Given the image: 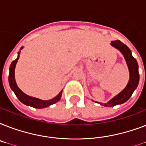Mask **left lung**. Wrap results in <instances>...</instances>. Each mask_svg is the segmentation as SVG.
I'll list each match as a JSON object with an SVG mask.
<instances>
[{
	"instance_id": "1",
	"label": "left lung",
	"mask_w": 146,
	"mask_h": 146,
	"mask_svg": "<svg viewBox=\"0 0 146 146\" xmlns=\"http://www.w3.org/2000/svg\"><path fill=\"white\" fill-rule=\"evenodd\" d=\"M111 45L120 50V53L124 57L129 72V79L127 86L125 87L118 95L114 96L113 98H111L109 102H108L107 103H102V102L95 101V102L98 103L104 107H113L117 104H123L131 97L133 92L136 90L138 86L139 82L138 63L136 61V60L133 57L130 49L119 40L112 41Z\"/></svg>"
}]
</instances>
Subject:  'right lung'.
<instances>
[{"label":"right lung","mask_w":146,"mask_h":146,"mask_svg":"<svg viewBox=\"0 0 146 146\" xmlns=\"http://www.w3.org/2000/svg\"><path fill=\"white\" fill-rule=\"evenodd\" d=\"M23 48V47H21L20 50ZM21 50H19L18 52V56L17 58L15 60L11 63L10 66V73H9V84H10V89H12V91L15 93L16 96L18 98V99L23 103L24 104H26L27 106H31L35 108H48L51 104H55L56 102H57L60 99L62 96V92H63V89H62L60 92L57 96H55L54 98H53L50 100H42L40 98H37L32 97L28 95H26L22 91L21 89H19V87L17 86V82L15 80V67H16V64H17L18 60H19V54H20Z\"/></svg>","instance_id":"obj_1"}]
</instances>
